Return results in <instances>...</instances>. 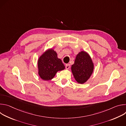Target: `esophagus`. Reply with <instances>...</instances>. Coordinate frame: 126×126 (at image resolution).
Listing matches in <instances>:
<instances>
[{
    "instance_id": "esophagus-1",
    "label": "esophagus",
    "mask_w": 126,
    "mask_h": 126,
    "mask_svg": "<svg viewBox=\"0 0 126 126\" xmlns=\"http://www.w3.org/2000/svg\"><path fill=\"white\" fill-rule=\"evenodd\" d=\"M65 67H66V68L67 69H69L70 68V64H66Z\"/></svg>"
}]
</instances>
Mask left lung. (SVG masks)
<instances>
[{
    "instance_id": "1",
    "label": "left lung",
    "mask_w": 126,
    "mask_h": 126,
    "mask_svg": "<svg viewBox=\"0 0 126 126\" xmlns=\"http://www.w3.org/2000/svg\"><path fill=\"white\" fill-rule=\"evenodd\" d=\"M94 69L93 63L88 54L84 52H79L76 56L71 70L77 82L80 84L86 82L91 76Z\"/></svg>"
}]
</instances>
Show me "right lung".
Returning <instances> with one entry per match:
<instances>
[{
	"mask_svg": "<svg viewBox=\"0 0 126 126\" xmlns=\"http://www.w3.org/2000/svg\"><path fill=\"white\" fill-rule=\"evenodd\" d=\"M38 74L44 80H49L53 78L59 71L65 69L61 60L57 58L55 51L52 49L44 53L38 61Z\"/></svg>",
	"mask_w": 126,
	"mask_h": 126,
	"instance_id": "1",
	"label": "right lung"
}]
</instances>
